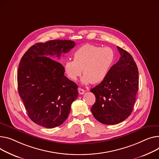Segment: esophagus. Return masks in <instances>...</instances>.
<instances>
[{
    "label": "esophagus",
    "mask_w": 159,
    "mask_h": 159,
    "mask_svg": "<svg viewBox=\"0 0 159 159\" xmlns=\"http://www.w3.org/2000/svg\"><path fill=\"white\" fill-rule=\"evenodd\" d=\"M78 91H79V93L80 94H83L84 93H85V91H84V90L82 89H81V88H79Z\"/></svg>",
    "instance_id": "34e87169"
}]
</instances>
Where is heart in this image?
I'll list each match as a JSON object with an SVG mask.
<instances>
[{
  "instance_id": "b5f03b06",
  "label": "heart",
  "mask_w": 159,
  "mask_h": 159,
  "mask_svg": "<svg viewBox=\"0 0 159 159\" xmlns=\"http://www.w3.org/2000/svg\"><path fill=\"white\" fill-rule=\"evenodd\" d=\"M73 57L74 60L65 62L63 70L70 80L75 81L83 70L81 82L86 85L100 83L106 78L114 64L115 54L110 47L86 44L74 52Z\"/></svg>"
}]
</instances>
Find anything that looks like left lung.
<instances>
[{"label":"left lung","mask_w":159,"mask_h":159,"mask_svg":"<svg viewBox=\"0 0 159 159\" xmlns=\"http://www.w3.org/2000/svg\"><path fill=\"white\" fill-rule=\"evenodd\" d=\"M120 60L107 76L91 89L96 101L91 111L94 117L105 125L122 122L131 114L139 89V73L129 52L117 47Z\"/></svg>","instance_id":"obj_1"}]
</instances>
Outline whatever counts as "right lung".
I'll list each match as a JSON object with an SVG mask.
<instances>
[{
  "label": "right lung",
  "mask_w": 159,
  "mask_h": 159,
  "mask_svg": "<svg viewBox=\"0 0 159 159\" xmlns=\"http://www.w3.org/2000/svg\"><path fill=\"white\" fill-rule=\"evenodd\" d=\"M75 45L66 39L38 43L21 59L17 73L19 95L30 119L45 128L64 122L78 97L77 84L64 75L61 63L51 59L59 58Z\"/></svg>",
  "instance_id": "1"
}]
</instances>
